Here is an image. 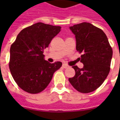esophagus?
Returning a JSON list of instances; mask_svg holds the SVG:
<instances>
[{
  "instance_id": "esophagus-1",
  "label": "esophagus",
  "mask_w": 120,
  "mask_h": 120,
  "mask_svg": "<svg viewBox=\"0 0 120 120\" xmlns=\"http://www.w3.org/2000/svg\"><path fill=\"white\" fill-rule=\"evenodd\" d=\"M63 67L64 68V69H67L69 67V65H67V64H63Z\"/></svg>"
}]
</instances>
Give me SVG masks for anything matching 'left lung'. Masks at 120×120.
Segmentation results:
<instances>
[{"label":"left lung","mask_w":120,"mask_h":120,"mask_svg":"<svg viewBox=\"0 0 120 120\" xmlns=\"http://www.w3.org/2000/svg\"><path fill=\"white\" fill-rule=\"evenodd\" d=\"M70 29L75 35L76 50L83 53L80 61L83 67L73 66L75 75L69 81L79 92L90 93L100 87L108 75L112 48L104 31L91 23L84 22Z\"/></svg>","instance_id":"obj_1"}]
</instances>
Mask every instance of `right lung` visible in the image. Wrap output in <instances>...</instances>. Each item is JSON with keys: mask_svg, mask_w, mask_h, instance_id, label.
Listing matches in <instances>:
<instances>
[{"mask_svg": "<svg viewBox=\"0 0 120 120\" xmlns=\"http://www.w3.org/2000/svg\"><path fill=\"white\" fill-rule=\"evenodd\" d=\"M61 30V26L37 22L21 30L10 49L9 69L16 84L35 94L43 91L54 73L62 65L44 59V49Z\"/></svg>", "mask_w": 120, "mask_h": 120, "instance_id": "add662e5", "label": "right lung"}]
</instances>
